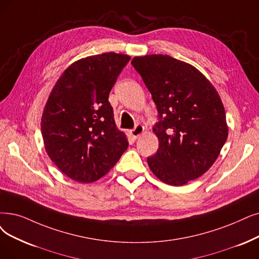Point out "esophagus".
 <instances>
[{
  "label": "esophagus",
  "instance_id": "esophagus-1",
  "mask_svg": "<svg viewBox=\"0 0 259 259\" xmlns=\"http://www.w3.org/2000/svg\"><path fill=\"white\" fill-rule=\"evenodd\" d=\"M144 132V126L143 125H141V124H137V125L135 126V128H133V130H131L130 131V134H131V136L133 137V138H138L141 134Z\"/></svg>",
  "mask_w": 259,
  "mask_h": 259
}]
</instances>
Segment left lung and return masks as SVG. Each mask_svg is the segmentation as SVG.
I'll return each instance as SVG.
<instances>
[{
  "instance_id": "obj_1",
  "label": "left lung",
  "mask_w": 259,
  "mask_h": 259,
  "mask_svg": "<svg viewBox=\"0 0 259 259\" xmlns=\"http://www.w3.org/2000/svg\"><path fill=\"white\" fill-rule=\"evenodd\" d=\"M132 65L158 111L153 132L159 147L148 157L151 171L172 186L200 178L218 158L229 135L218 92L198 69L169 55L136 56Z\"/></svg>"
}]
</instances>
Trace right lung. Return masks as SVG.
Wrapping results in <instances>:
<instances>
[{"instance_id": "add662e5", "label": "right lung", "mask_w": 259, "mask_h": 259, "mask_svg": "<svg viewBox=\"0 0 259 259\" xmlns=\"http://www.w3.org/2000/svg\"><path fill=\"white\" fill-rule=\"evenodd\" d=\"M130 59L112 52L81 58L65 70L51 91L41 134L49 157L71 180L98 181L128 147L108 97Z\"/></svg>"}]
</instances>
